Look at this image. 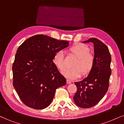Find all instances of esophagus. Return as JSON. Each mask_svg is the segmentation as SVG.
Segmentation results:
<instances>
[{"label": "esophagus", "instance_id": "1", "mask_svg": "<svg viewBox=\"0 0 124 124\" xmlns=\"http://www.w3.org/2000/svg\"><path fill=\"white\" fill-rule=\"evenodd\" d=\"M67 84L71 83V81L70 80H69V79H67Z\"/></svg>", "mask_w": 124, "mask_h": 124}]
</instances>
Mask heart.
Returning <instances> with one entry per match:
<instances>
[{
    "instance_id": "1",
    "label": "heart",
    "mask_w": 124,
    "mask_h": 124,
    "mask_svg": "<svg viewBox=\"0 0 124 124\" xmlns=\"http://www.w3.org/2000/svg\"><path fill=\"white\" fill-rule=\"evenodd\" d=\"M90 49L87 46L83 44H75L70 49V52L76 56V60L73 64L74 67L68 68L64 71L65 68L63 52L58 50L53 56V64L60 71L67 79H75L83 75L88 74L94 65L95 57L93 53L90 52Z\"/></svg>"
}]
</instances>
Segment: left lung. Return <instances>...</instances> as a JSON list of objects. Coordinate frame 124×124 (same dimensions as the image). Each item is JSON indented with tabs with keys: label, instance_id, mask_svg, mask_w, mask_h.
Wrapping results in <instances>:
<instances>
[{
	"label": "left lung",
	"instance_id": "8db88e82",
	"mask_svg": "<svg viewBox=\"0 0 124 124\" xmlns=\"http://www.w3.org/2000/svg\"><path fill=\"white\" fill-rule=\"evenodd\" d=\"M90 42L94 44V65L87 77L75 83L77 91L74 101L78 106L82 108L95 106L104 97L109 88L111 73V55L108 46L95 38H91L83 42Z\"/></svg>",
	"mask_w": 124,
	"mask_h": 124
}]
</instances>
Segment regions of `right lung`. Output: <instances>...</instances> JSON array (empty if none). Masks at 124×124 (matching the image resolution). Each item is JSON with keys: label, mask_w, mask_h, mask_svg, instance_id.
<instances>
[{"label": "right lung", "mask_w": 124, "mask_h": 124, "mask_svg": "<svg viewBox=\"0 0 124 124\" xmlns=\"http://www.w3.org/2000/svg\"><path fill=\"white\" fill-rule=\"evenodd\" d=\"M43 34L31 37L16 50L13 67V85L23 103L34 109H43L52 101L57 88L66 79L53 64L58 50L69 46Z\"/></svg>", "instance_id": "right-lung-1"}]
</instances>
